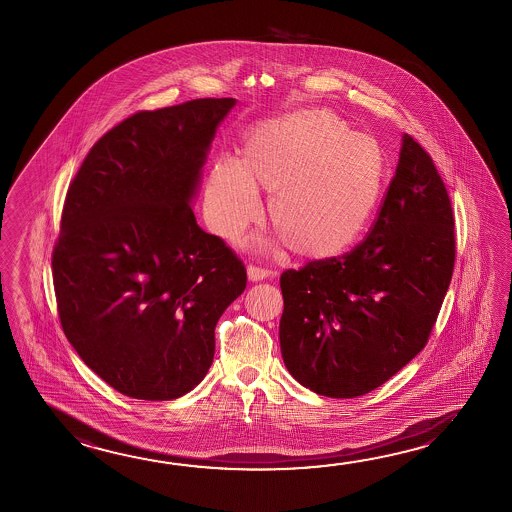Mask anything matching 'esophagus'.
<instances>
[{"mask_svg":"<svg viewBox=\"0 0 512 512\" xmlns=\"http://www.w3.org/2000/svg\"><path fill=\"white\" fill-rule=\"evenodd\" d=\"M270 275H273V272L262 268V266H255V264L248 266V277H250V281H262V279H266V277H270Z\"/></svg>","mask_w":512,"mask_h":512,"instance_id":"34e87169","label":"esophagus"}]
</instances>
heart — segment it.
Wrapping results in <instances>:
<instances>
[{
	"instance_id": "obj_1",
	"label": "heart",
	"mask_w": 512,
	"mask_h": 512,
	"mask_svg": "<svg viewBox=\"0 0 512 512\" xmlns=\"http://www.w3.org/2000/svg\"><path fill=\"white\" fill-rule=\"evenodd\" d=\"M376 138L352 133L339 115L306 109L255 127L242 164L219 158L206 182V208L220 237L239 240L261 217L257 186L270 195V219L293 253L332 259L361 237L385 180Z\"/></svg>"
}]
</instances>
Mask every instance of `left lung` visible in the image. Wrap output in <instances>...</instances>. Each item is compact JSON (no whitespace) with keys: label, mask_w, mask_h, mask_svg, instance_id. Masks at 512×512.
I'll return each instance as SVG.
<instances>
[{"label":"left lung","mask_w":512,"mask_h":512,"mask_svg":"<svg viewBox=\"0 0 512 512\" xmlns=\"http://www.w3.org/2000/svg\"><path fill=\"white\" fill-rule=\"evenodd\" d=\"M454 261L447 188L427 151L403 135L396 175L365 240L343 257L281 275L288 372L326 397L383 385L427 345Z\"/></svg>","instance_id":"1"}]
</instances>
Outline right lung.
Segmentation results:
<instances>
[{"instance_id": "add662e5", "label": "right lung", "mask_w": 512, "mask_h": 512, "mask_svg": "<svg viewBox=\"0 0 512 512\" xmlns=\"http://www.w3.org/2000/svg\"><path fill=\"white\" fill-rule=\"evenodd\" d=\"M235 98L140 111L89 151L63 204L53 281L65 337L124 396L169 401L208 374L220 315L246 288L191 209Z\"/></svg>"}]
</instances>
